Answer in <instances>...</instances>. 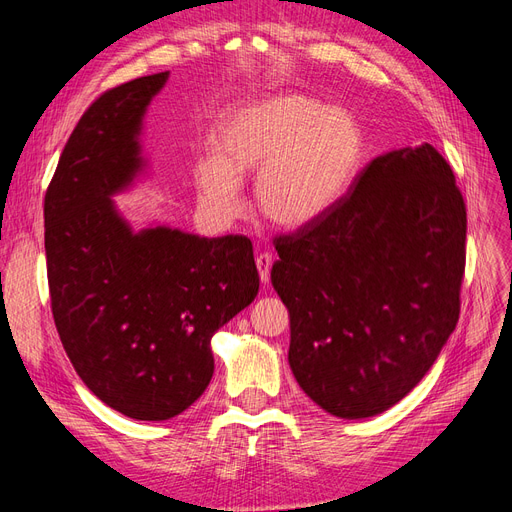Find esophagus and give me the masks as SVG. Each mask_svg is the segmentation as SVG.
I'll return each instance as SVG.
<instances>
[{
	"instance_id": "esophagus-1",
	"label": "esophagus",
	"mask_w": 512,
	"mask_h": 512,
	"mask_svg": "<svg viewBox=\"0 0 512 512\" xmlns=\"http://www.w3.org/2000/svg\"><path fill=\"white\" fill-rule=\"evenodd\" d=\"M256 267H258V275H260V282L262 284H269L271 280V267H273V256L262 252L256 256Z\"/></svg>"
}]
</instances>
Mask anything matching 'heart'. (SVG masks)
<instances>
[{
    "label": "heart",
    "mask_w": 512,
    "mask_h": 512,
    "mask_svg": "<svg viewBox=\"0 0 512 512\" xmlns=\"http://www.w3.org/2000/svg\"><path fill=\"white\" fill-rule=\"evenodd\" d=\"M215 156L196 160L200 203L220 218L239 209L241 181L256 177L265 218L303 228L327 215L348 190L363 158V132L346 108L303 94H277L239 104L213 134Z\"/></svg>",
    "instance_id": "heart-1"
}]
</instances>
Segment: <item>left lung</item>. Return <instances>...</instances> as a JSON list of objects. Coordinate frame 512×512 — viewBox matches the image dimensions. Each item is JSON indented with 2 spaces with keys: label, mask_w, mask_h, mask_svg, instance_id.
I'll return each mask as SVG.
<instances>
[{
  "label": "left lung",
  "mask_w": 512,
  "mask_h": 512,
  "mask_svg": "<svg viewBox=\"0 0 512 512\" xmlns=\"http://www.w3.org/2000/svg\"><path fill=\"white\" fill-rule=\"evenodd\" d=\"M466 228L453 168L425 143L374 158L327 215L275 237L271 284L309 399L367 418L421 382L459 320Z\"/></svg>",
  "instance_id": "obj_1"
}]
</instances>
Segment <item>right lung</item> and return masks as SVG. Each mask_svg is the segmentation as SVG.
<instances>
[{"mask_svg":"<svg viewBox=\"0 0 512 512\" xmlns=\"http://www.w3.org/2000/svg\"><path fill=\"white\" fill-rule=\"evenodd\" d=\"M168 72L104 91L76 123L44 196V250L61 344L87 389L136 421L188 410L213 376L211 337L260 277L243 235L132 232L115 194L145 162L138 134Z\"/></svg>","mask_w":512,"mask_h":512,"instance_id":"right-lung-1","label":"right lung"}]
</instances>
